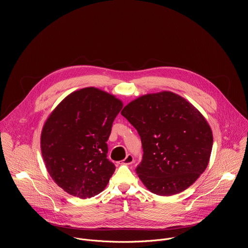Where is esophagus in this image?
<instances>
[{
	"instance_id": "34e87169",
	"label": "esophagus",
	"mask_w": 248,
	"mask_h": 248,
	"mask_svg": "<svg viewBox=\"0 0 248 248\" xmlns=\"http://www.w3.org/2000/svg\"><path fill=\"white\" fill-rule=\"evenodd\" d=\"M133 163V156L131 154L126 155V157L122 161V164L124 165H130Z\"/></svg>"
}]
</instances>
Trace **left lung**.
Here are the masks:
<instances>
[{"label":"left lung","instance_id":"1","mask_svg":"<svg viewBox=\"0 0 248 248\" xmlns=\"http://www.w3.org/2000/svg\"><path fill=\"white\" fill-rule=\"evenodd\" d=\"M121 114L140 135L144 153L135 171L151 192L180 193L206 170L213 134L186 99L170 91L146 94L128 103Z\"/></svg>","mask_w":248,"mask_h":248}]
</instances>
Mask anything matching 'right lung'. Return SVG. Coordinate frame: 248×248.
I'll return each instance as SVG.
<instances>
[{
  "instance_id": "add662e5",
  "label": "right lung",
  "mask_w": 248,
  "mask_h": 248,
  "mask_svg": "<svg viewBox=\"0 0 248 248\" xmlns=\"http://www.w3.org/2000/svg\"><path fill=\"white\" fill-rule=\"evenodd\" d=\"M123 102L95 87L67 95L53 110L41 132V152L53 181L66 193L86 199L107 186L115 165L107 141Z\"/></svg>"
}]
</instances>
